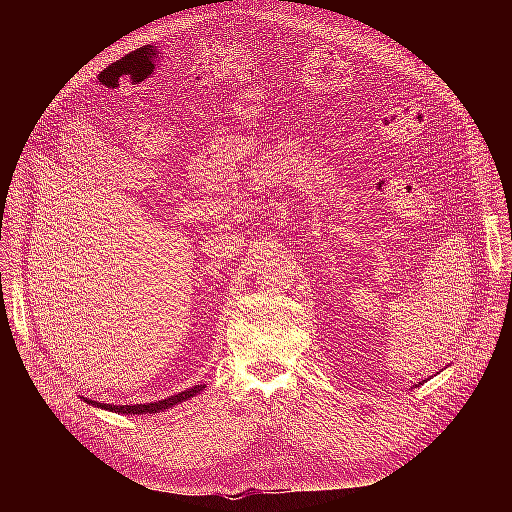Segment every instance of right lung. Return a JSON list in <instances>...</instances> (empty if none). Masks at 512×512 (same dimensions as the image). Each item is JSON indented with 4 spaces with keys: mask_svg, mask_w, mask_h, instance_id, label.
I'll return each instance as SVG.
<instances>
[{
    "mask_svg": "<svg viewBox=\"0 0 512 512\" xmlns=\"http://www.w3.org/2000/svg\"><path fill=\"white\" fill-rule=\"evenodd\" d=\"M205 386H193V388H186L184 392H178L170 398H161V400H155V402H145V405H107V402H97V400H89L85 398L87 405L91 407H97V409H103V411H112V413H118V415H145V413H161L166 411L174 405H180V402L184 400H191L195 394H199Z\"/></svg>",
    "mask_w": 512,
    "mask_h": 512,
    "instance_id": "obj_1",
    "label": "right lung"
}]
</instances>
